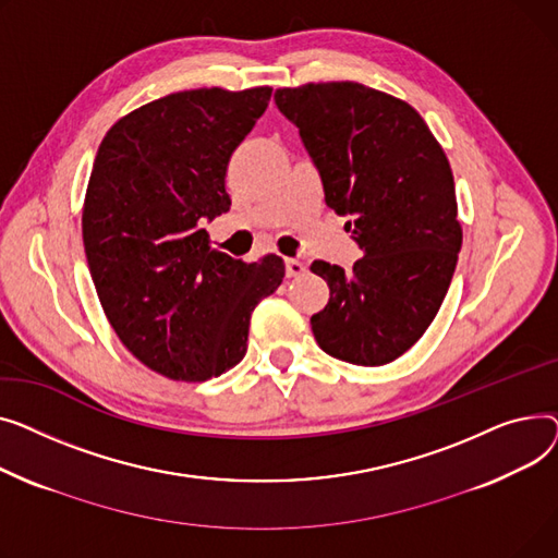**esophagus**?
Instances as JSON below:
<instances>
[{
	"mask_svg": "<svg viewBox=\"0 0 558 558\" xmlns=\"http://www.w3.org/2000/svg\"><path fill=\"white\" fill-rule=\"evenodd\" d=\"M306 272V266L300 258H286V275L288 277H302Z\"/></svg>",
	"mask_w": 558,
	"mask_h": 558,
	"instance_id": "obj_1",
	"label": "esophagus"
}]
</instances>
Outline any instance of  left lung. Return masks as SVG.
I'll return each instance as SVG.
<instances>
[{"label": "left lung", "instance_id": "8db88e82", "mask_svg": "<svg viewBox=\"0 0 558 558\" xmlns=\"http://www.w3.org/2000/svg\"><path fill=\"white\" fill-rule=\"evenodd\" d=\"M275 104L300 128L326 205L351 218L344 229L363 250L351 272L311 266L331 290L313 336L344 363L387 365L435 319L462 247L448 157L412 106L367 85L281 87Z\"/></svg>", "mask_w": 558, "mask_h": 558}]
</instances>
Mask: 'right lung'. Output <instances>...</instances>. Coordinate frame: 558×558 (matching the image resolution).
<instances>
[{
	"mask_svg": "<svg viewBox=\"0 0 558 558\" xmlns=\"http://www.w3.org/2000/svg\"><path fill=\"white\" fill-rule=\"evenodd\" d=\"M272 87L175 92L121 117L98 146L83 245L98 300L123 347L171 380L239 365L250 315L286 275L214 250L205 220L229 211L227 163Z\"/></svg>",
	"mask_w": 558,
	"mask_h": 558,
	"instance_id": "right-lung-1",
	"label": "right lung"
}]
</instances>
